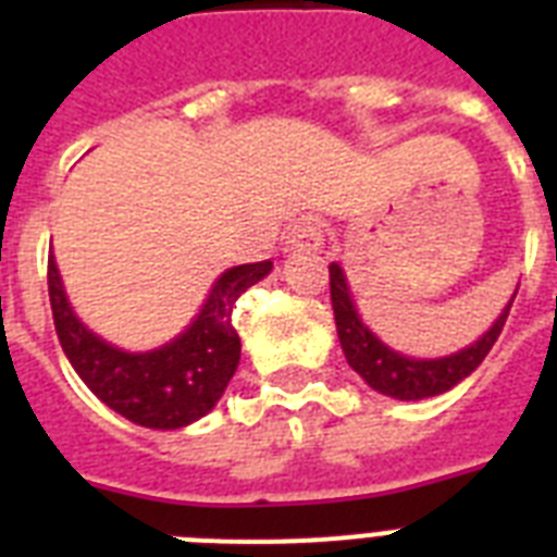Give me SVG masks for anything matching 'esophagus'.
Instances as JSON below:
<instances>
[{
	"label": "esophagus",
	"instance_id": "esophagus-1",
	"mask_svg": "<svg viewBox=\"0 0 557 557\" xmlns=\"http://www.w3.org/2000/svg\"><path fill=\"white\" fill-rule=\"evenodd\" d=\"M286 245L292 248V251H321L323 248V222L321 219H300L292 231H288L286 236Z\"/></svg>",
	"mask_w": 557,
	"mask_h": 557
}]
</instances>
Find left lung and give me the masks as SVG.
Listing matches in <instances>:
<instances>
[{"mask_svg":"<svg viewBox=\"0 0 557 557\" xmlns=\"http://www.w3.org/2000/svg\"><path fill=\"white\" fill-rule=\"evenodd\" d=\"M330 295L332 309H335V326H338L341 349L347 356V364L370 384L372 389H379L384 396L398 398V401H416V398L440 396L448 393L450 387H457L459 381L468 379L476 367L483 364V358L488 356V349L494 347V341L500 338L509 309L515 304L511 295L509 306L503 309L500 318L492 323V330L485 332L483 338L474 341L471 347L459 349L454 356L445 358H407L398 356L387 344H381L370 330H367L358 309L349 295L347 274L341 271L338 262L330 265Z\"/></svg>","mask_w":557,"mask_h":557,"instance_id":"left-lung-1","label":"left lung"}]
</instances>
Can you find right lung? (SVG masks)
<instances>
[{
    "instance_id": "right-lung-1",
    "label": "right lung",
    "mask_w": 557,
    "mask_h": 557,
    "mask_svg": "<svg viewBox=\"0 0 557 557\" xmlns=\"http://www.w3.org/2000/svg\"><path fill=\"white\" fill-rule=\"evenodd\" d=\"M271 260L227 269L213 283L208 300L178 338L150 352H124L98 338L72 312L57 271L48 257V297L65 358L95 396L129 422L156 431H176L213 410L239 364V335L231 314L236 297L260 283Z\"/></svg>"
}]
</instances>
